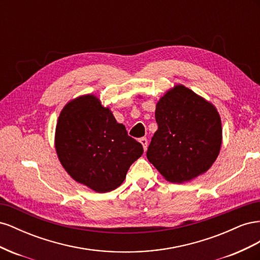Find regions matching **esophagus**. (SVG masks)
Returning a JSON list of instances; mask_svg holds the SVG:
<instances>
[{
	"mask_svg": "<svg viewBox=\"0 0 260 260\" xmlns=\"http://www.w3.org/2000/svg\"><path fill=\"white\" fill-rule=\"evenodd\" d=\"M140 143L141 144H142V146H143V148H144V151H146V149H147V139L146 138H141L140 140Z\"/></svg>",
	"mask_w": 260,
	"mask_h": 260,
	"instance_id": "1",
	"label": "esophagus"
}]
</instances>
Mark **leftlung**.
Listing matches in <instances>:
<instances>
[{
	"label": "left lung",
	"mask_w": 260,
	"mask_h": 260,
	"mask_svg": "<svg viewBox=\"0 0 260 260\" xmlns=\"http://www.w3.org/2000/svg\"><path fill=\"white\" fill-rule=\"evenodd\" d=\"M147 159L170 182L183 183L206 172L222 142L216 107L184 85H176L156 104Z\"/></svg>",
	"instance_id": "1"
}]
</instances>
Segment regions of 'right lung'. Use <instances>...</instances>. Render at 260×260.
Returning a JSON list of instances; mask_svg holds the SVG:
<instances>
[{
    "instance_id": "add662e5",
    "label": "right lung",
    "mask_w": 260,
    "mask_h": 260,
    "mask_svg": "<svg viewBox=\"0 0 260 260\" xmlns=\"http://www.w3.org/2000/svg\"><path fill=\"white\" fill-rule=\"evenodd\" d=\"M61 166L77 182L99 193L113 191L125 178L143 146L128 136L108 107L92 94L65 105L55 130Z\"/></svg>"
}]
</instances>
